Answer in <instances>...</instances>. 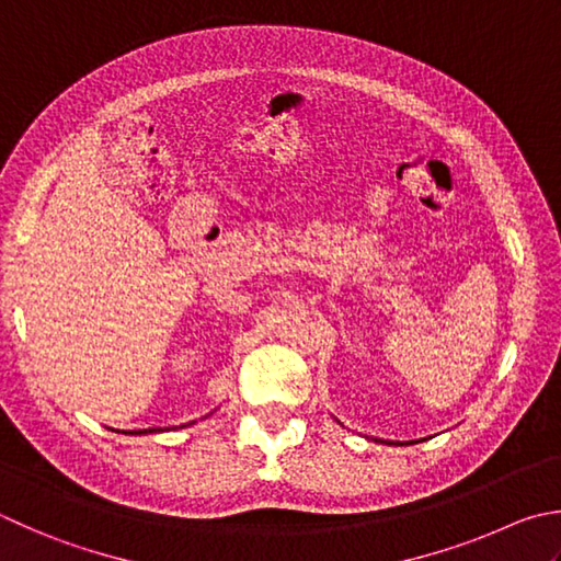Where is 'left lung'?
I'll return each mask as SVG.
<instances>
[{"label":"left lung","mask_w":561,"mask_h":561,"mask_svg":"<svg viewBox=\"0 0 561 561\" xmlns=\"http://www.w3.org/2000/svg\"><path fill=\"white\" fill-rule=\"evenodd\" d=\"M375 442H378V439H375ZM382 444H387V442H382ZM390 444H392V442H390Z\"/></svg>","instance_id":"obj_1"}]
</instances>
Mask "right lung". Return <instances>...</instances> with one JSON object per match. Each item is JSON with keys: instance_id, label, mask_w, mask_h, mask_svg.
<instances>
[{"instance_id": "obj_1", "label": "right lung", "mask_w": 561, "mask_h": 561, "mask_svg": "<svg viewBox=\"0 0 561 561\" xmlns=\"http://www.w3.org/2000/svg\"><path fill=\"white\" fill-rule=\"evenodd\" d=\"M208 416V414H206ZM193 424V422H191ZM181 426H188V424H181ZM181 426H179V430H181ZM157 432H164V430H159V426H157V430H139V432H125V434H157Z\"/></svg>"}]
</instances>
